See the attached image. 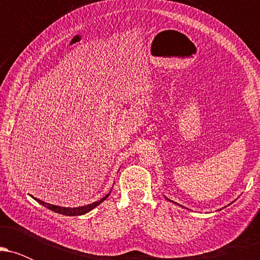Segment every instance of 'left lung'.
Returning <instances> with one entry per match:
<instances>
[{
	"label": "left lung",
	"mask_w": 260,
	"mask_h": 260,
	"mask_svg": "<svg viewBox=\"0 0 260 260\" xmlns=\"http://www.w3.org/2000/svg\"><path fill=\"white\" fill-rule=\"evenodd\" d=\"M168 201H170V199H168ZM170 202H172V201H170ZM175 203V202H174ZM178 205H180V204H178ZM181 207H182V205H181Z\"/></svg>",
	"instance_id": "8db88e82"
}]
</instances>
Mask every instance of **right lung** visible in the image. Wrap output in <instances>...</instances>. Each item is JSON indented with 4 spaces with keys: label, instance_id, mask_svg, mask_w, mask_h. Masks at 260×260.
I'll return each instance as SVG.
<instances>
[{
    "label": "right lung",
    "instance_id": "obj_1",
    "mask_svg": "<svg viewBox=\"0 0 260 260\" xmlns=\"http://www.w3.org/2000/svg\"><path fill=\"white\" fill-rule=\"evenodd\" d=\"M110 193H111V190H110V192L107 193V194H106L105 197H104V198H101L100 201L91 203V204H86V205H84V207H78V208L58 207V205H53V204H49V203H45V202H43V201H40V199L34 198V197H32V198H34L35 201H37L38 203H40L41 205H44L45 208L50 209V210L55 211V213L62 214V215H66V216H77V215H84V214L89 213V211L92 210V209H94V208H96L98 205L101 204V203L105 201L107 197L110 196Z\"/></svg>",
    "mask_w": 260,
    "mask_h": 260
}]
</instances>
